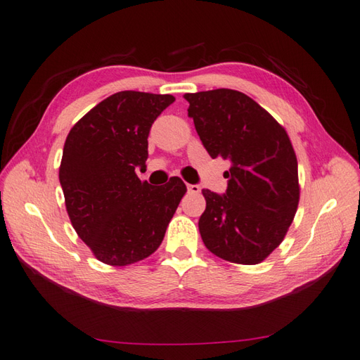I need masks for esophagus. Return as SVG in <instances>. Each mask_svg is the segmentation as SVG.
Instances as JSON below:
<instances>
[{"label":"esophagus","mask_w":360,"mask_h":360,"mask_svg":"<svg viewBox=\"0 0 360 360\" xmlns=\"http://www.w3.org/2000/svg\"><path fill=\"white\" fill-rule=\"evenodd\" d=\"M188 191L191 194H198V193H200V186H198V185H188Z\"/></svg>","instance_id":"obj_1"}]
</instances>
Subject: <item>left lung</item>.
Masks as SVG:
<instances>
[{
	"label": "left lung",
	"instance_id": "obj_1",
	"mask_svg": "<svg viewBox=\"0 0 360 360\" xmlns=\"http://www.w3.org/2000/svg\"><path fill=\"white\" fill-rule=\"evenodd\" d=\"M185 98L207 154L231 162L226 193L202 191L203 243L223 260L257 265L282 243L297 211V158L288 134L238 91L214 89Z\"/></svg>",
	"mask_w": 360,
	"mask_h": 360
}]
</instances>
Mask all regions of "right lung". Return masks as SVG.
Listing matches in <instances>:
<instances>
[{
  "mask_svg": "<svg viewBox=\"0 0 360 360\" xmlns=\"http://www.w3.org/2000/svg\"><path fill=\"white\" fill-rule=\"evenodd\" d=\"M174 101L172 95L117 92L68 135L60 166L66 210L78 237L106 265H131L157 251L186 193L179 177L154 188L135 174L146 163L150 126Z\"/></svg>",
  "mask_w": 360,
  "mask_h": 360,
  "instance_id": "right-lung-1",
  "label": "right lung"
}]
</instances>
